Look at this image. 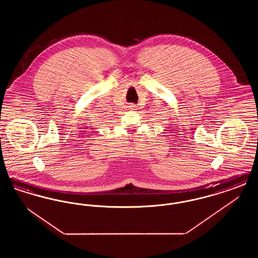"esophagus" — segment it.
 <instances>
[{
    "instance_id": "1",
    "label": "esophagus",
    "mask_w": 258,
    "mask_h": 258,
    "mask_svg": "<svg viewBox=\"0 0 258 258\" xmlns=\"http://www.w3.org/2000/svg\"><path fill=\"white\" fill-rule=\"evenodd\" d=\"M128 107H130V109H135V104H130V105H128Z\"/></svg>"
}]
</instances>
